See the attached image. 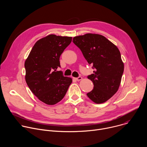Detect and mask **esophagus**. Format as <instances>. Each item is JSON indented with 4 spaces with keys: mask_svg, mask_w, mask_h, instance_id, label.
Here are the masks:
<instances>
[{
    "mask_svg": "<svg viewBox=\"0 0 147 147\" xmlns=\"http://www.w3.org/2000/svg\"><path fill=\"white\" fill-rule=\"evenodd\" d=\"M74 79H75L76 80H77V81H80V80H82V77L80 76V77H77V78H74Z\"/></svg>",
    "mask_w": 147,
    "mask_h": 147,
    "instance_id": "obj_1",
    "label": "esophagus"
}]
</instances>
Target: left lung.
Instances as JSON below:
<instances>
[{
  "mask_svg": "<svg viewBox=\"0 0 147 147\" xmlns=\"http://www.w3.org/2000/svg\"><path fill=\"white\" fill-rule=\"evenodd\" d=\"M73 42L94 69V73L87 76L92 81L94 88L87 95L96 103L107 101L117 91L124 71L119 50L99 34L75 36Z\"/></svg>",
  "mask_w": 147,
  "mask_h": 147,
  "instance_id": "8db88e82",
  "label": "left lung"
}]
</instances>
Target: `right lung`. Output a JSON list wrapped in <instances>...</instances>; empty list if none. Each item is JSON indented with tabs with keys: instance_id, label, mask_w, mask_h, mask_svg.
I'll return each mask as SVG.
<instances>
[{
	"instance_id": "add662e5",
	"label": "right lung",
	"mask_w": 147,
	"mask_h": 147,
	"mask_svg": "<svg viewBox=\"0 0 147 147\" xmlns=\"http://www.w3.org/2000/svg\"><path fill=\"white\" fill-rule=\"evenodd\" d=\"M72 37L49 35L38 40L25 61L26 81L32 92L42 102L52 105L65 96L72 79L65 77L59 58Z\"/></svg>"
}]
</instances>
